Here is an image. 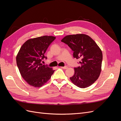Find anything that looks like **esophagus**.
Returning a JSON list of instances; mask_svg holds the SVG:
<instances>
[{"mask_svg": "<svg viewBox=\"0 0 121 121\" xmlns=\"http://www.w3.org/2000/svg\"><path fill=\"white\" fill-rule=\"evenodd\" d=\"M60 68L63 69H67L68 67V66H65V67H61Z\"/></svg>", "mask_w": 121, "mask_h": 121, "instance_id": "34e87169", "label": "esophagus"}]
</instances>
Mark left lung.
I'll use <instances>...</instances> for the list:
<instances>
[{
    "label": "left lung",
    "instance_id": "1",
    "mask_svg": "<svg viewBox=\"0 0 121 121\" xmlns=\"http://www.w3.org/2000/svg\"><path fill=\"white\" fill-rule=\"evenodd\" d=\"M61 41L71 48L74 58L80 60L81 65L74 68V75L69 78L71 81L81 88L91 86L101 71L102 53L99 47L90 36L84 34L67 35Z\"/></svg>",
    "mask_w": 121,
    "mask_h": 121
}]
</instances>
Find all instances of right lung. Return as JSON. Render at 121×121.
Here are the masks:
<instances>
[{
  "label": "right lung",
  "mask_w": 121,
  "mask_h": 121,
  "mask_svg": "<svg viewBox=\"0 0 121 121\" xmlns=\"http://www.w3.org/2000/svg\"><path fill=\"white\" fill-rule=\"evenodd\" d=\"M56 38L43 36L31 38L21 46L16 57L17 66L22 77L30 85L41 87L53 74L55 70L43 65L41 61L44 58H46L44 53Z\"/></svg>",
  "instance_id": "add662e5"
}]
</instances>
